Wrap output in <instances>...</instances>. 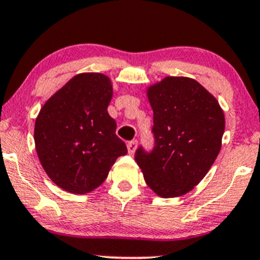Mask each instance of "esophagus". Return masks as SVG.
I'll return each mask as SVG.
<instances>
[{
    "mask_svg": "<svg viewBox=\"0 0 260 260\" xmlns=\"http://www.w3.org/2000/svg\"><path fill=\"white\" fill-rule=\"evenodd\" d=\"M126 146H127V151H129V153H131V155H133V153L136 151V147H138V141L131 140V141L127 142Z\"/></svg>",
    "mask_w": 260,
    "mask_h": 260,
    "instance_id": "1",
    "label": "esophagus"
}]
</instances>
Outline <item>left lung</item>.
Instances as JSON below:
<instances>
[{"mask_svg": "<svg viewBox=\"0 0 260 260\" xmlns=\"http://www.w3.org/2000/svg\"><path fill=\"white\" fill-rule=\"evenodd\" d=\"M153 111L151 151L135 161L147 186L164 198L182 196L202 181L218 156L224 114L217 99L186 77H166L147 89Z\"/></svg>", "mask_w": 260, "mask_h": 260, "instance_id": "8db88e82", "label": "left lung"}]
</instances>
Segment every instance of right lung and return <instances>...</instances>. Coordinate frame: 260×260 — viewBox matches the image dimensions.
Listing matches in <instances>:
<instances>
[{"mask_svg": "<svg viewBox=\"0 0 260 260\" xmlns=\"http://www.w3.org/2000/svg\"><path fill=\"white\" fill-rule=\"evenodd\" d=\"M110 79L100 73L72 78L41 109L35 125L36 151L42 167L60 188L84 194L108 177L125 142L108 113Z\"/></svg>", "mask_w": 260, "mask_h": 260, "instance_id": "obj_1", "label": "right lung"}]
</instances>
